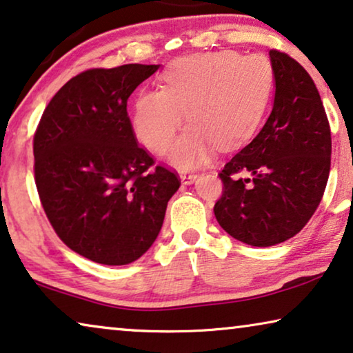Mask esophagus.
<instances>
[{
    "mask_svg": "<svg viewBox=\"0 0 353 353\" xmlns=\"http://www.w3.org/2000/svg\"><path fill=\"white\" fill-rule=\"evenodd\" d=\"M180 178H181V181L185 183V185H191V183L196 181L197 173H194V172H183L181 175H180Z\"/></svg>",
    "mask_w": 353,
    "mask_h": 353,
    "instance_id": "1",
    "label": "esophagus"
}]
</instances>
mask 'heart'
Instances as JSON below:
<instances>
[{"instance_id": "b5f03b06", "label": "heart", "mask_w": 353, "mask_h": 353, "mask_svg": "<svg viewBox=\"0 0 353 353\" xmlns=\"http://www.w3.org/2000/svg\"><path fill=\"white\" fill-rule=\"evenodd\" d=\"M272 65L264 55L218 50L183 57L162 74V89L137 95L132 127L143 145L164 152L186 119L191 127L168 150V161L189 168L214 148L231 151L261 124L272 90Z\"/></svg>"}]
</instances>
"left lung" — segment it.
Here are the masks:
<instances>
[{
    "label": "left lung",
    "mask_w": 353,
    "mask_h": 353,
    "mask_svg": "<svg viewBox=\"0 0 353 353\" xmlns=\"http://www.w3.org/2000/svg\"><path fill=\"white\" fill-rule=\"evenodd\" d=\"M269 55L272 113L218 173L223 194L213 208L229 236L253 247L282 243L307 224L331 167L330 122L312 78L288 54L270 49Z\"/></svg>",
    "instance_id": "8db88e82"
}]
</instances>
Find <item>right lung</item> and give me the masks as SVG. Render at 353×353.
I'll return each instance as SVG.
<instances>
[{
	"label": "right lung",
	"mask_w": 353,
	"mask_h": 353,
	"mask_svg": "<svg viewBox=\"0 0 353 353\" xmlns=\"http://www.w3.org/2000/svg\"><path fill=\"white\" fill-rule=\"evenodd\" d=\"M159 65L90 68L46 106L33 137L34 183L50 226L94 263L124 265L154 243L175 170L137 141L127 100Z\"/></svg>",
	"instance_id": "add662e5"
}]
</instances>
